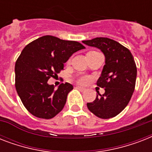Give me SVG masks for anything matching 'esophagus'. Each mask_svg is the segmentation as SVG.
<instances>
[{
	"label": "esophagus",
	"mask_w": 152,
	"mask_h": 152,
	"mask_svg": "<svg viewBox=\"0 0 152 152\" xmlns=\"http://www.w3.org/2000/svg\"><path fill=\"white\" fill-rule=\"evenodd\" d=\"M76 88H77V89H79V90L82 91H83L86 90L85 88H83V87H80V86H77V87H76Z\"/></svg>",
	"instance_id": "1"
}]
</instances>
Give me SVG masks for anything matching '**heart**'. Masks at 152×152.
Wrapping results in <instances>:
<instances>
[{"mask_svg": "<svg viewBox=\"0 0 152 152\" xmlns=\"http://www.w3.org/2000/svg\"><path fill=\"white\" fill-rule=\"evenodd\" d=\"M78 81L79 83L84 84V83H87L88 81H89V78H88V76H82V77H80V78L79 79Z\"/></svg>", "mask_w": 152, "mask_h": 152, "instance_id": "b5f03b06", "label": "heart"}]
</instances>
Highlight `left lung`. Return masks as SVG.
<instances>
[{"label":"left lung","mask_w":152,"mask_h":152,"mask_svg":"<svg viewBox=\"0 0 152 152\" xmlns=\"http://www.w3.org/2000/svg\"><path fill=\"white\" fill-rule=\"evenodd\" d=\"M87 46L98 48L105 56V65L97 85L105 88L92 102H88V110L102 119L120 113L130 101L137 80V66L132 53L118 42L108 38H95L83 41Z\"/></svg>","instance_id":"obj_1"}]
</instances>
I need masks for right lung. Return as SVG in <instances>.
<instances>
[{"instance_id":"add662e5","label":"right lung","mask_w":152,"mask_h":152,"mask_svg":"<svg viewBox=\"0 0 152 152\" xmlns=\"http://www.w3.org/2000/svg\"><path fill=\"white\" fill-rule=\"evenodd\" d=\"M85 49L78 42L46 35L24 47L15 65V89L23 106L34 116L50 119L60 113L73 89L69 83L55 89L49 79L57 76L74 53Z\"/></svg>"}]
</instances>
